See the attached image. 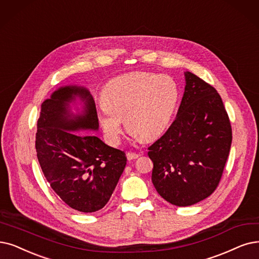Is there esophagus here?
Returning a JSON list of instances; mask_svg holds the SVG:
<instances>
[{"label":"esophagus","instance_id":"1","mask_svg":"<svg viewBox=\"0 0 259 259\" xmlns=\"http://www.w3.org/2000/svg\"><path fill=\"white\" fill-rule=\"evenodd\" d=\"M140 156L139 153H134V152H127L126 153V157L128 160H132V159H135V158H138Z\"/></svg>","mask_w":259,"mask_h":259}]
</instances>
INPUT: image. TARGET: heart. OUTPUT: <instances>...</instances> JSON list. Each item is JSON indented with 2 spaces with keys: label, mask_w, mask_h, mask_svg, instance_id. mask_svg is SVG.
<instances>
[{
  "label": "heart",
  "mask_w": 259,
  "mask_h": 259,
  "mask_svg": "<svg viewBox=\"0 0 259 259\" xmlns=\"http://www.w3.org/2000/svg\"><path fill=\"white\" fill-rule=\"evenodd\" d=\"M180 98L171 76L134 72L111 79L103 92L102 126L112 142H118L122 120L143 141L157 138L168 127Z\"/></svg>",
  "instance_id": "heart-1"
}]
</instances>
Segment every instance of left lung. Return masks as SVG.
I'll list each match as a JSON object with an SVG mask.
<instances>
[{
  "label": "left lung",
  "instance_id": "obj_1",
  "mask_svg": "<svg viewBox=\"0 0 259 259\" xmlns=\"http://www.w3.org/2000/svg\"><path fill=\"white\" fill-rule=\"evenodd\" d=\"M186 86L178 115L148 148L152 183L161 198L190 206L218 187L232 144V126L217 90L185 72Z\"/></svg>",
  "mask_w": 259,
  "mask_h": 259
}]
</instances>
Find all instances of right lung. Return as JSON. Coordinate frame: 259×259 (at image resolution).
<instances>
[{"mask_svg": "<svg viewBox=\"0 0 259 259\" xmlns=\"http://www.w3.org/2000/svg\"><path fill=\"white\" fill-rule=\"evenodd\" d=\"M75 96L85 103L84 112L76 116L68 109ZM98 128L95 101L86 88L61 87L41 104L35 144L41 170L59 198L81 212L104 207L127 161L124 151L91 134L72 133Z\"/></svg>", "mask_w": 259, "mask_h": 259, "instance_id": "add662e5", "label": "right lung"}]
</instances>
